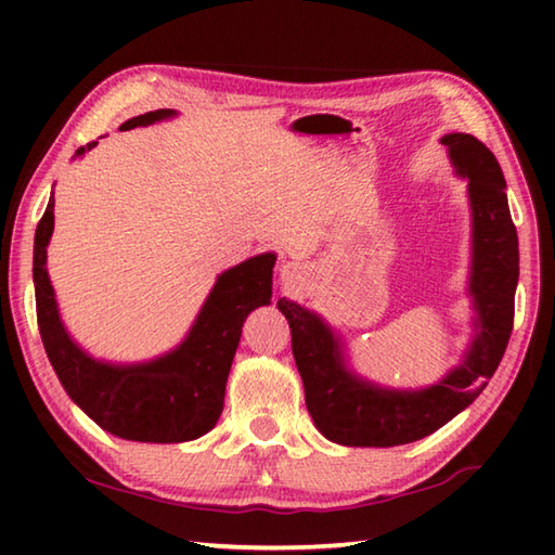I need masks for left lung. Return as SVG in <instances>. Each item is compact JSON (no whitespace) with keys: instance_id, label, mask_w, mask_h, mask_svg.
<instances>
[{"instance_id":"8db88e82","label":"left lung","mask_w":555,"mask_h":555,"mask_svg":"<svg viewBox=\"0 0 555 555\" xmlns=\"http://www.w3.org/2000/svg\"><path fill=\"white\" fill-rule=\"evenodd\" d=\"M173 109L138 114L119 126V131L169 121ZM107 138L100 135L98 140ZM78 147L74 159L98 145ZM54 231V191L35 231L33 284L38 326L47 358L66 388L70 400L86 415L119 439L143 443H183L215 429L223 408L221 384L227 386L223 360L235 344V332L247 312L271 302V269L276 255H255L217 276L203 308L188 334L171 350L150 360L112 362L95 358L70 336L62 320L56 293L47 271V245ZM300 376L305 396L314 398L317 370L312 348L302 346ZM314 427L322 431L312 412Z\"/></svg>"}]
</instances>
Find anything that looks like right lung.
<instances>
[{"mask_svg": "<svg viewBox=\"0 0 555 555\" xmlns=\"http://www.w3.org/2000/svg\"><path fill=\"white\" fill-rule=\"evenodd\" d=\"M457 179L467 181L473 211V253H469L467 298L473 308V338L460 364L439 384L422 391H391L374 386L346 370L344 346L328 336L312 348L317 370L314 398L305 396L310 415L320 420L322 434L340 446L388 448L412 443L434 434L485 391L508 346L515 314V288L520 276L517 233L511 219L505 179L496 157L475 135L448 133L441 138ZM296 340L314 332L320 320L298 302L281 298ZM315 322L312 323L311 320ZM300 370V367H298Z\"/></svg>", "mask_w": 555, "mask_h": 555, "instance_id": "add662e5", "label": "right lung"}]
</instances>
